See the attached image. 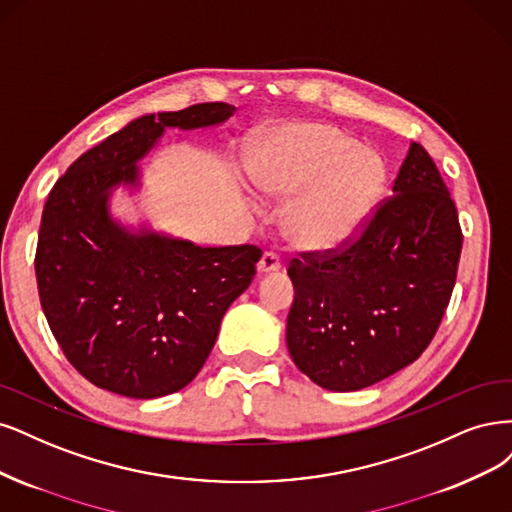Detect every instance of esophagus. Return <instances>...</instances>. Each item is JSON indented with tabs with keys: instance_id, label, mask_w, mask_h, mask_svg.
Listing matches in <instances>:
<instances>
[{
	"instance_id": "obj_1",
	"label": "esophagus",
	"mask_w": 512,
	"mask_h": 512,
	"mask_svg": "<svg viewBox=\"0 0 512 512\" xmlns=\"http://www.w3.org/2000/svg\"><path fill=\"white\" fill-rule=\"evenodd\" d=\"M280 270V259L276 253H263L259 263H257V272L259 274H272V272H278Z\"/></svg>"
}]
</instances>
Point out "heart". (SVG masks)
I'll use <instances>...</instances> for the list:
<instances>
[{
  "mask_svg": "<svg viewBox=\"0 0 512 512\" xmlns=\"http://www.w3.org/2000/svg\"><path fill=\"white\" fill-rule=\"evenodd\" d=\"M259 193L295 200L285 232L304 251L329 253L351 244L368 225L385 189L374 153L325 123H287L259 140L246 163Z\"/></svg>",
  "mask_w": 512,
  "mask_h": 512,
  "instance_id": "1",
  "label": "heart"
}]
</instances>
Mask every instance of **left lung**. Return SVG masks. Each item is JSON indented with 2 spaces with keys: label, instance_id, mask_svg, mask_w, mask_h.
I'll return each instance as SVG.
<instances>
[{
  "label": "left lung",
  "instance_id": "obj_1",
  "mask_svg": "<svg viewBox=\"0 0 512 512\" xmlns=\"http://www.w3.org/2000/svg\"><path fill=\"white\" fill-rule=\"evenodd\" d=\"M457 208L417 142L364 234L336 255L302 253L287 349L312 383L357 391L412 364L449 306L461 253Z\"/></svg>",
  "mask_w": 512,
  "mask_h": 512
}]
</instances>
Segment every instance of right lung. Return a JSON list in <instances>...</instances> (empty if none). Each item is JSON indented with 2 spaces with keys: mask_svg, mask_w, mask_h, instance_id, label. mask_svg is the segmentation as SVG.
Here are the masks:
<instances>
[{
  "mask_svg": "<svg viewBox=\"0 0 512 512\" xmlns=\"http://www.w3.org/2000/svg\"><path fill=\"white\" fill-rule=\"evenodd\" d=\"M225 102L144 114L80 155L48 193L36 278L44 317L70 364L95 387L153 400L202 370L225 310L246 291L261 251L206 249L112 217L119 187H142L138 163L168 127L204 129L234 117Z\"/></svg>",
  "mask_w": 512,
  "mask_h": 512,
  "instance_id": "right-lung-1",
  "label": "right lung"
}]
</instances>
